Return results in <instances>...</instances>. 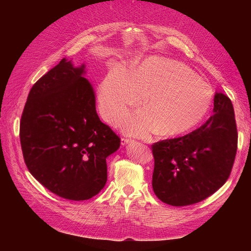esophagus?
Segmentation results:
<instances>
[{
	"mask_svg": "<svg viewBox=\"0 0 251 251\" xmlns=\"http://www.w3.org/2000/svg\"><path fill=\"white\" fill-rule=\"evenodd\" d=\"M133 141H134L133 139L127 138V137L121 138V144H123V146H125V144H127V143H131V142H133Z\"/></svg>",
	"mask_w": 251,
	"mask_h": 251,
	"instance_id": "esophagus-1",
	"label": "esophagus"
}]
</instances>
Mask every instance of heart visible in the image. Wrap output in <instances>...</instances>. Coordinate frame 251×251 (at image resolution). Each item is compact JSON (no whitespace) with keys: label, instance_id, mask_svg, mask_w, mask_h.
I'll return each mask as SVG.
<instances>
[{"label":"heart","instance_id":"heart-1","mask_svg":"<svg viewBox=\"0 0 251 251\" xmlns=\"http://www.w3.org/2000/svg\"><path fill=\"white\" fill-rule=\"evenodd\" d=\"M147 96L144 108L128 116L125 130L133 135L157 132L175 137L198 126L208 113L214 91L191 68L177 60L151 57L126 72L114 67L98 85L102 116L118 124Z\"/></svg>","mask_w":251,"mask_h":251}]
</instances>
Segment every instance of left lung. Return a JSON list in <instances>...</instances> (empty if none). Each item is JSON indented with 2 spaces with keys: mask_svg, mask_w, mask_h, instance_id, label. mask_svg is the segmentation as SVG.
<instances>
[{
  "mask_svg": "<svg viewBox=\"0 0 251 251\" xmlns=\"http://www.w3.org/2000/svg\"><path fill=\"white\" fill-rule=\"evenodd\" d=\"M238 149L231 100L216 93L214 114L182 137L151 144L155 195L172 206H186L215 194L229 178Z\"/></svg>",
  "mask_w": 251,
  "mask_h": 251,
  "instance_id": "obj_1",
  "label": "left lung"
}]
</instances>
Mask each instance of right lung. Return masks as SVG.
I'll return each instance as SVG.
<instances>
[{
	"instance_id": "right-lung-1",
	"label": "right lung",
	"mask_w": 251,
	"mask_h": 251,
	"mask_svg": "<svg viewBox=\"0 0 251 251\" xmlns=\"http://www.w3.org/2000/svg\"><path fill=\"white\" fill-rule=\"evenodd\" d=\"M85 66L63 58L31 88L23 110L20 140L32 176L64 199H91L107 182L105 159L120 138L101 123Z\"/></svg>"
}]
</instances>
